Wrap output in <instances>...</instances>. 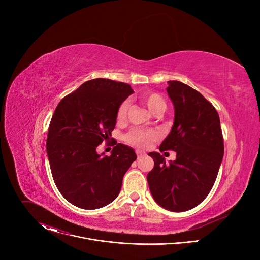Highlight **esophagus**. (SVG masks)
Masks as SVG:
<instances>
[{
	"mask_svg": "<svg viewBox=\"0 0 260 260\" xmlns=\"http://www.w3.org/2000/svg\"><path fill=\"white\" fill-rule=\"evenodd\" d=\"M137 156H138V159H141V158H143L144 156H146V153H145L144 151L137 150Z\"/></svg>",
	"mask_w": 260,
	"mask_h": 260,
	"instance_id": "obj_1",
	"label": "esophagus"
}]
</instances>
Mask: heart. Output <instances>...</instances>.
<instances>
[{
	"mask_svg": "<svg viewBox=\"0 0 260 260\" xmlns=\"http://www.w3.org/2000/svg\"><path fill=\"white\" fill-rule=\"evenodd\" d=\"M141 101L147 106V108L149 109L153 114L155 113H162L166 110L167 104L164 98L156 93V92H146L141 96ZM128 108V101H123L117 110V119L122 120L124 119L126 115V111ZM156 138L155 133L153 132H145L139 128H133L129 131L126 136L125 140L138 147H147L149 145L154 139Z\"/></svg>",
	"mask_w": 260,
	"mask_h": 260,
	"instance_id": "obj_1",
	"label": "heart"
}]
</instances>
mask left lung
<instances>
[{
  "label": "left lung",
  "instance_id": "8db88e82",
  "mask_svg": "<svg viewBox=\"0 0 260 260\" xmlns=\"http://www.w3.org/2000/svg\"><path fill=\"white\" fill-rule=\"evenodd\" d=\"M168 84L175 116L159 150H174L176 159L166 164L160 153H148L154 167L147 181L160 207L184 212L200 205L211 191L224 154L223 137L219 115L209 101L180 81Z\"/></svg>",
  "mask_w": 260,
  "mask_h": 260
}]
</instances>
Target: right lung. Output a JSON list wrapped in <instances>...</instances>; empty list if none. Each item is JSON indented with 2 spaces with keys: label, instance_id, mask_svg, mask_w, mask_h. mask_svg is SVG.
<instances>
[{
  "label": "right lung",
  "instance_id": "right-lung-1",
  "mask_svg": "<svg viewBox=\"0 0 260 260\" xmlns=\"http://www.w3.org/2000/svg\"><path fill=\"white\" fill-rule=\"evenodd\" d=\"M133 92L127 83L96 78L58 103L46 150L56 187L72 205L94 210L118 197L123 176L137 155L121 143H115L110 156L99 154L96 147L111 137L118 107Z\"/></svg>",
  "mask_w": 260,
  "mask_h": 260
}]
</instances>
